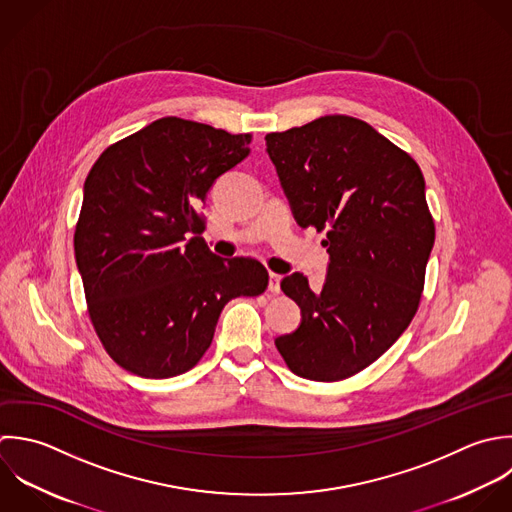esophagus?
Returning <instances> with one entry per match:
<instances>
[{
    "instance_id": "esophagus-1",
    "label": "esophagus",
    "mask_w": 512,
    "mask_h": 512,
    "mask_svg": "<svg viewBox=\"0 0 512 512\" xmlns=\"http://www.w3.org/2000/svg\"><path fill=\"white\" fill-rule=\"evenodd\" d=\"M269 291L275 295L281 293V275H275V273L269 275Z\"/></svg>"
}]
</instances>
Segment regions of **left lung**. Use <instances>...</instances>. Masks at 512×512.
Listing matches in <instances>:
<instances>
[{"label": "left lung", "mask_w": 512, "mask_h": 512, "mask_svg": "<svg viewBox=\"0 0 512 512\" xmlns=\"http://www.w3.org/2000/svg\"><path fill=\"white\" fill-rule=\"evenodd\" d=\"M265 141L295 221L325 231L329 253L321 289L303 273L281 281L301 323L275 345L295 375L341 381L375 363L419 309L435 243L425 177L409 153L349 115Z\"/></svg>", "instance_id": "obj_1"}]
</instances>
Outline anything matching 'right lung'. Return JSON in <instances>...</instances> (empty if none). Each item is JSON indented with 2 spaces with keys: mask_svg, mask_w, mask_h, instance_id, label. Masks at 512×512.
<instances>
[{
  "mask_svg": "<svg viewBox=\"0 0 512 512\" xmlns=\"http://www.w3.org/2000/svg\"><path fill=\"white\" fill-rule=\"evenodd\" d=\"M251 135L161 117L107 147L83 185L75 261L109 357L145 379L193 369L223 307L267 289V269L223 259L197 237L213 183L249 153Z\"/></svg>",
  "mask_w": 512,
  "mask_h": 512,
  "instance_id": "obj_1",
  "label": "right lung"
}]
</instances>
